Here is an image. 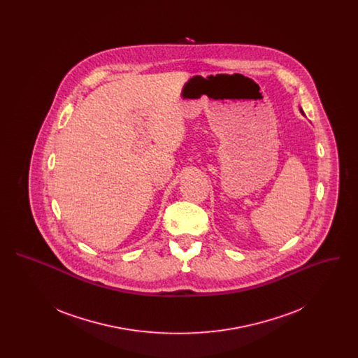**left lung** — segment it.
I'll list each match as a JSON object with an SVG mask.
<instances>
[{"label": "left lung", "instance_id": "left-lung-1", "mask_svg": "<svg viewBox=\"0 0 358 358\" xmlns=\"http://www.w3.org/2000/svg\"><path fill=\"white\" fill-rule=\"evenodd\" d=\"M302 113H303V111H302Z\"/></svg>", "mask_w": 358, "mask_h": 358}]
</instances>
